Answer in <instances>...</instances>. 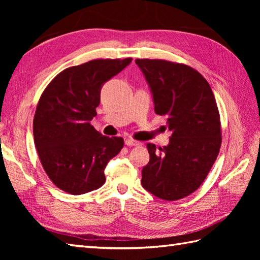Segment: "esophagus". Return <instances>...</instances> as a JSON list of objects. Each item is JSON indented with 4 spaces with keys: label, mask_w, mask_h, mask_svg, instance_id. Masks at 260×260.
<instances>
[{
    "label": "esophagus",
    "mask_w": 260,
    "mask_h": 260,
    "mask_svg": "<svg viewBox=\"0 0 260 260\" xmlns=\"http://www.w3.org/2000/svg\"><path fill=\"white\" fill-rule=\"evenodd\" d=\"M125 145H127V146H140L141 143L137 142V141L128 139V140L125 141Z\"/></svg>",
    "instance_id": "34e87169"
}]
</instances>
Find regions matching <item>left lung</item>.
<instances>
[{
  "mask_svg": "<svg viewBox=\"0 0 260 260\" xmlns=\"http://www.w3.org/2000/svg\"><path fill=\"white\" fill-rule=\"evenodd\" d=\"M153 97L155 113L168 117L170 142L146 145L150 162L142 185L159 199L175 201L194 192L219 154L221 129L211 87L197 70L167 60L136 59Z\"/></svg>",
  "mask_w": 260,
  "mask_h": 260,
  "instance_id": "1",
  "label": "left lung"
}]
</instances>
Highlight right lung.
I'll return each mask as SVG.
<instances>
[{
  "label": "right lung",
  "mask_w": 260,
  "mask_h": 260,
  "mask_svg": "<svg viewBox=\"0 0 260 260\" xmlns=\"http://www.w3.org/2000/svg\"><path fill=\"white\" fill-rule=\"evenodd\" d=\"M131 58L91 60L60 73L42 92L33 118V137L43 169L59 189L79 196L97 190L108 162L124 146L121 137L91 126L105 82Z\"/></svg>",
  "instance_id": "add662e5"
}]
</instances>
